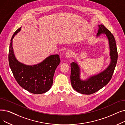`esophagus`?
<instances>
[{
	"instance_id": "34e87169",
	"label": "esophagus",
	"mask_w": 125,
	"mask_h": 125,
	"mask_svg": "<svg viewBox=\"0 0 125 125\" xmlns=\"http://www.w3.org/2000/svg\"><path fill=\"white\" fill-rule=\"evenodd\" d=\"M73 56V52L71 51H68L66 52L65 53V57L69 59L70 57H72Z\"/></svg>"
}]
</instances>
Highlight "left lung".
Returning a JSON list of instances; mask_svg holds the SVG:
<instances>
[{
    "label": "left lung",
    "instance_id": "1",
    "mask_svg": "<svg viewBox=\"0 0 125 125\" xmlns=\"http://www.w3.org/2000/svg\"><path fill=\"white\" fill-rule=\"evenodd\" d=\"M98 32L96 37L101 35H105L108 43L110 61L108 66L102 72L82 79L81 66L74 60L70 64L71 75L70 81L73 88L78 93L83 94H91L95 93L106 86L110 81L117 60V51L115 37L111 32L102 25H99Z\"/></svg>",
    "mask_w": 125,
    "mask_h": 125
}]
</instances>
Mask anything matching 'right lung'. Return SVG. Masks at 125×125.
<instances>
[{
    "label": "right lung",
    "instance_id": "1",
    "mask_svg": "<svg viewBox=\"0 0 125 125\" xmlns=\"http://www.w3.org/2000/svg\"><path fill=\"white\" fill-rule=\"evenodd\" d=\"M21 29V27L15 32L10 40L9 53L10 67L21 87L34 94L45 93L52 85L54 73L60 63L59 56L57 54L50 55L42 62L32 65L19 62L14 52L13 39Z\"/></svg>",
    "mask_w": 125,
    "mask_h": 125
}]
</instances>
